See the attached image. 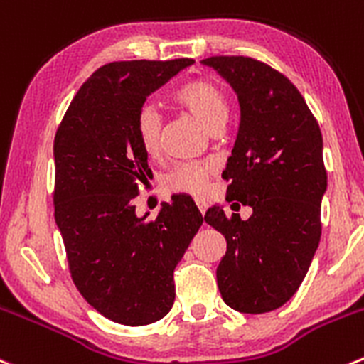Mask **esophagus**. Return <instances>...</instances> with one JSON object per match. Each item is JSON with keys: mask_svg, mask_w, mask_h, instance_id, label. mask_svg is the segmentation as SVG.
<instances>
[{"mask_svg": "<svg viewBox=\"0 0 364 364\" xmlns=\"http://www.w3.org/2000/svg\"><path fill=\"white\" fill-rule=\"evenodd\" d=\"M196 204H197V208H199L200 215H204V213H206V210H208V204H206V200H196Z\"/></svg>", "mask_w": 364, "mask_h": 364, "instance_id": "34e87169", "label": "esophagus"}]
</instances>
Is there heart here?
Segmentation results:
<instances>
[{"label": "heart", "mask_w": 364, "mask_h": 364, "mask_svg": "<svg viewBox=\"0 0 364 364\" xmlns=\"http://www.w3.org/2000/svg\"><path fill=\"white\" fill-rule=\"evenodd\" d=\"M172 103L188 112L204 128L218 133L229 121V100L224 88L206 77H192L179 85L171 96ZM135 135L144 154L156 158L161 149V117L154 108L144 107L135 119ZM215 165L210 161L176 165L164 179L167 192L203 197L208 192Z\"/></svg>", "instance_id": "obj_1"}]
</instances>
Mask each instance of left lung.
Masks as SVG:
<instances>
[{
	"label": "left lung",
	"mask_w": 364,
	"mask_h": 364,
	"mask_svg": "<svg viewBox=\"0 0 364 364\" xmlns=\"http://www.w3.org/2000/svg\"><path fill=\"white\" fill-rule=\"evenodd\" d=\"M203 63L238 94L242 121L222 178L229 203L252 208L247 220L220 206L204 215L228 242L218 290L240 313L274 311L299 290L320 243L327 188L322 133L297 87L268 63L224 55Z\"/></svg>",
	"instance_id": "8db88e82"
}]
</instances>
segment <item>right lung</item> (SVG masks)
Here are the masks:
<instances>
[{"label": "right lung", "instance_id": "1", "mask_svg": "<svg viewBox=\"0 0 364 364\" xmlns=\"http://www.w3.org/2000/svg\"><path fill=\"white\" fill-rule=\"evenodd\" d=\"M192 58L112 62L88 77L55 135V220L85 301L122 326H147L174 304V268L203 224L185 196L139 218V183L153 178L135 135L146 97Z\"/></svg>", "mask_w": 364, "mask_h": 364}]
</instances>
